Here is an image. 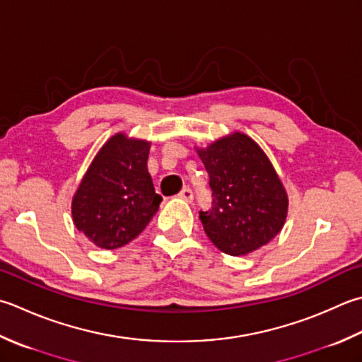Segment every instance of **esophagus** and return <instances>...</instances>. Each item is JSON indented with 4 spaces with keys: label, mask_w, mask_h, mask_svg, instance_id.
<instances>
[{
    "label": "esophagus",
    "mask_w": 362,
    "mask_h": 362,
    "mask_svg": "<svg viewBox=\"0 0 362 362\" xmlns=\"http://www.w3.org/2000/svg\"><path fill=\"white\" fill-rule=\"evenodd\" d=\"M179 197H180V199H183V201L191 202V201H193V191H191L188 187H185L179 193Z\"/></svg>",
    "instance_id": "34e87169"
}]
</instances>
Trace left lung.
Wrapping results in <instances>:
<instances>
[{"label":"left lung","instance_id":"1","mask_svg":"<svg viewBox=\"0 0 362 362\" xmlns=\"http://www.w3.org/2000/svg\"><path fill=\"white\" fill-rule=\"evenodd\" d=\"M197 153L214 197L211 210L199 211L211 243L229 256H246L272 242L286 223L288 197L256 141L235 132Z\"/></svg>","mask_w":362,"mask_h":362}]
</instances>
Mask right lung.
<instances>
[{"instance_id":"obj_1","label":"right lung","mask_w":362,"mask_h":362,"mask_svg":"<svg viewBox=\"0 0 362 362\" xmlns=\"http://www.w3.org/2000/svg\"><path fill=\"white\" fill-rule=\"evenodd\" d=\"M151 143L117 133L92 160L72 201L76 229L103 250L130 243L157 214L161 196L147 171Z\"/></svg>"}]
</instances>
